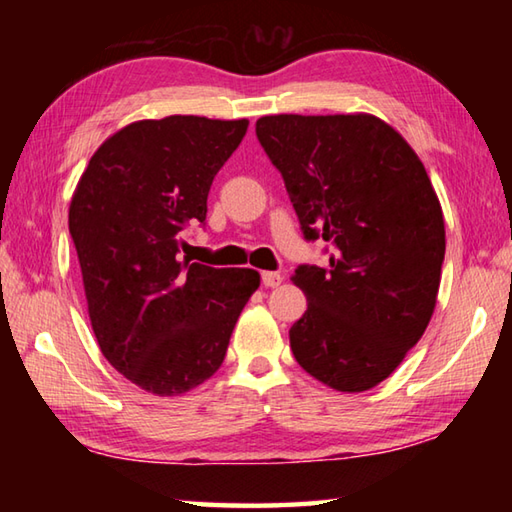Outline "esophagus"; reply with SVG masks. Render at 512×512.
Instances as JSON below:
<instances>
[{"label":"esophagus","mask_w":512,"mask_h":512,"mask_svg":"<svg viewBox=\"0 0 512 512\" xmlns=\"http://www.w3.org/2000/svg\"><path fill=\"white\" fill-rule=\"evenodd\" d=\"M282 280H284V277L280 273H275V271H264L262 273V284H264V287H268V289L280 287Z\"/></svg>","instance_id":"1"}]
</instances>
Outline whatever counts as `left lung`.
<instances>
[{
	"label": "left lung",
	"instance_id": "8db88e82",
	"mask_svg": "<svg viewBox=\"0 0 512 512\" xmlns=\"http://www.w3.org/2000/svg\"><path fill=\"white\" fill-rule=\"evenodd\" d=\"M302 237L327 266L300 264L309 307L293 357L343 393L377 386L427 329L445 259V221L418 155L372 115H273L255 124Z\"/></svg>",
	"mask_w": 512,
	"mask_h": 512
}]
</instances>
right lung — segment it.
Returning <instances> with one entry per match:
<instances>
[{
    "label": "right lung",
    "instance_id": "1",
    "mask_svg": "<svg viewBox=\"0 0 512 512\" xmlns=\"http://www.w3.org/2000/svg\"><path fill=\"white\" fill-rule=\"evenodd\" d=\"M248 121L194 115L121 128L92 155L69 205L90 323L121 375L153 395H180L221 368L253 268L180 259L189 225Z\"/></svg>",
    "mask_w": 512,
    "mask_h": 512
}]
</instances>
